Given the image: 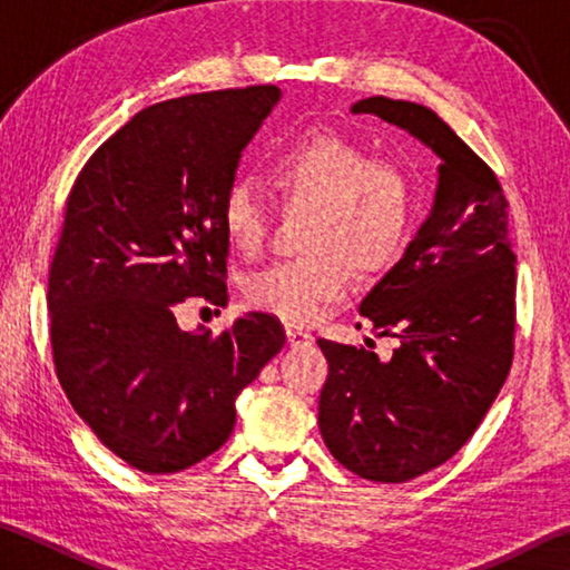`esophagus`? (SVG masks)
Here are the masks:
<instances>
[{
    "mask_svg": "<svg viewBox=\"0 0 570 570\" xmlns=\"http://www.w3.org/2000/svg\"><path fill=\"white\" fill-rule=\"evenodd\" d=\"M286 342L288 346H308L314 342V336L304 330H298V326H286Z\"/></svg>",
    "mask_w": 570,
    "mask_h": 570,
    "instance_id": "obj_1",
    "label": "esophagus"
}]
</instances>
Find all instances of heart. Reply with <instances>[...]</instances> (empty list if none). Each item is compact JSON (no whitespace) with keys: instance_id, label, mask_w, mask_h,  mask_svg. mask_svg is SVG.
Masks as SVG:
<instances>
[{"instance_id":"heart-1","label":"heart","mask_w":570,"mask_h":570,"mask_svg":"<svg viewBox=\"0 0 570 570\" xmlns=\"http://www.w3.org/2000/svg\"><path fill=\"white\" fill-rule=\"evenodd\" d=\"M268 178L288 206H308L302 258L274 262L248 276L246 302L292 324H308L326 304L350 294L354 266L382 272L402 254L412 224V188L392 163L340 132H308L276 153ZM220 226L238 254L262 250L268 210L248 180H234L220 200Z\"/></svg>"}]
</instances>
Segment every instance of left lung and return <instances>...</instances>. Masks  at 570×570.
<instances>
[{"label":"left lung","mask_w":570,"mask_h":570,"mask_svg":"<svg viewBox=\"0 0 570 570\" xmlns=\"http://www.w3.org/2000/svg\"><path fill=\"white\" fill-rule=\"evenodd\" d=\"M352 112L397 125L442 160L428 220L360 306L380 336L400 340L392 360L320 340L326 448L354 475L407 482L465 445L513 364L508 200L495 173L424 105L377 95Z\"/></svg>","instance_id":"obj_1"}]
</instances>
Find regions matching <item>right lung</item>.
Here are the masks:
<instances>
[{
  "label": "right lung",
  "mask_w": 570,
  "mask_h": 570,
  "mask_svg": "<svg viewBox=\"0 0 570 570\" xmlns=\"http://www.w3.org/2000/svg\"><path fill=\"white\" fill-rule=\"evenodd\" d=\"M276 85L166 100L132 115L85 163L67 198L47 308L57 380L105 448L150 475L224 445L236 397L282 352L274 316L183 332L190 296L226 306L220 200Z\"/></svg>",
  "instance_id": "1"
}]
</instances>
